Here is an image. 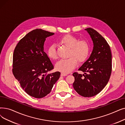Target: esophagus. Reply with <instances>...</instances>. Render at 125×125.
Wrapping results in <instances>:
<instances>
[{
    "instance_id": "esophagus-1",
    "label": "esophagus",
    "mask_w": 125,
    "mask_h": 125,
    "mask_svg": "<svg viewBox=\"0 0 125 125\" xmlns=\"http://www.w3.org/2000/svg\"><path fill=\"white\" fill-rule=\"evenodd\" d=\"M67 75V74L64 73H61V76H66Z\"/></svg>"
}]
</instances>
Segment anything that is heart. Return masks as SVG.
Returning <instances> with one entry per match:
<instances>
[{
  "mask_svg": "<svg viewBox=\"0 0 125 125\" xmlns=\"http://www.w3.org/2000/svg\"><path fill=\"white\" fill-rule=\"evenodd\" d=\"M60 42L70 48L68 59H61L56 64L57 70L63 73H69L75 67L77 61H85L89 53V45L85 40H80L77 37L71 35H66L60 39ZM47 55L50 58L57 59L58 58L56 47L52 44L48 48Z\"/></svg>",
  "mask_w": 125,
  "mask_h": 125,
  "instance_id": "b5f03b06",
  "label": "heart"
}]
</instances>
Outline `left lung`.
<instances>
[{
  "label": "left lung",
  "instance_id": "obj_1",
  "mask_svg": "<svg viewBox=\"0 0 125 125\" xmlns=\"http://www.w3.org/2000/svg\"><path fill=\"white\" fill-rule=\"evenodd\" d=\"M89 34L94 44L90 56L78 70L74 73L73 87L77 93L84 97L94 96L100 93L107 84L112 71V55L106 40L94 29H85Z\"/></svg>",
  "mask_w": 125,
  "mask_h": 125
}]
</instances>
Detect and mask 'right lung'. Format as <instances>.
Returning <instances> with one entry per match:
<instances>
[{"mask_svg":"<svg viewBox=\"0 0 125 125\" xmlns=\"http://www.w3.org/2000/svg\"><path fill=\"white\" fill-rule=\"evenodd\" d=\"M54 33L41 29L32 30L16 45L13 57V73L22 89L31 96L42 98L49 94L60 73L47 72L53 65L44 52L47 37Z\"/></svg>","mask_w":125,"mask_h":125,"instance_id":"obj_1","label":"right lung"}]
</instances>
